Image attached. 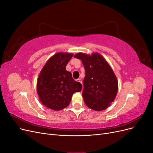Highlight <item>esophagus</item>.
<instances>
[{"label": "esophagus", "mask_w": 153, "mask_h": 153, "mask_svg": "<svg viewBox=\"0 0 153 153\" xmlns=\"http://www.w3.org/2000/svg\"><path fill=\"white\" fill-rule=\"evenodd\" d=\"M78 82H80V84H82V80L80 79V78H78V79L76 80Z\"/></svg>", "instance_id": "34e87169"}]
</instances>
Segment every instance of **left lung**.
I'll use <instances>...</instances> for the list:
<instances>
[{
	"mask_svg": "<svg viewBox=\"0 0 153 153\" xmlns=\"http://www.w3.org/2000/svg\"><path fill=\"white\" fill-rule=\"evenodd\" d=\"M74 57L82 60L85 69L82 92L85 103L96 111L107 108L118 91V82L112 68L98 53L91 55L78 53Z\"/></svg>",
	"mask_w": 153,
	"mask_h": 153,
	"instance_id": "obj_1",
	"label": "left lung"
}]
</instances>
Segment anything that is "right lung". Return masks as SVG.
<instances>
[{
  "mask_svg": "<svg viewBox=\"0 0 153 153\" xmlns=\"http://www.w3.org/2000/svg\"><path fill=\"white\" fill-rule=\"evenodd\" d=\"M73 57L69 53H57L50 58L41 71L37 82V92L41 102L53 110H62L69 104L72 95L82 90L80 82L75 81L66 70Z\"/></svg>",
  "mask_w": 153,
  "mask_h": 153,
  "instance_id": "obj_1",
  "label": "right lung"
}]
</instances>
